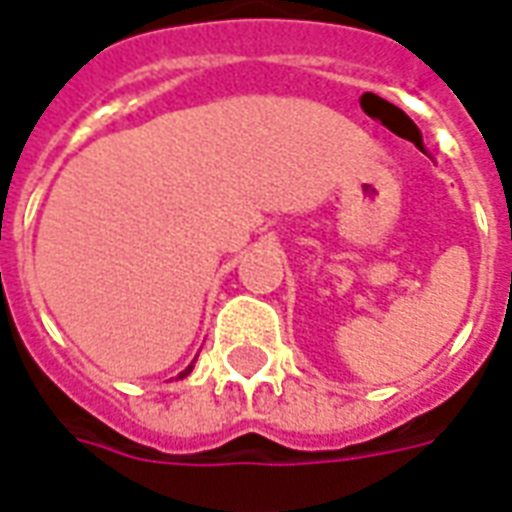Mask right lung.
Wrapping results in <instances>:
<instances>
[{"instance_id":"add662e5","label":"right lung","mask_w":512,"mask_h":512,"mask_svg":"<svg viewBox=\"0 0 512 512\" xmlns=\"http://www.w3.org/2000/svg\"><path fill=\"white\" fill-rule=\"evenodd\" d=\"M189 372H192V366H187V369H184V372H181V374H179V380H184V377H187V374H189Z\"/></svg>"}]
</instances>
